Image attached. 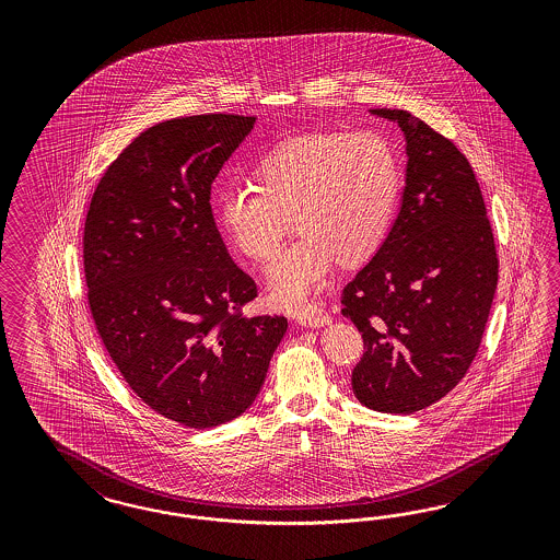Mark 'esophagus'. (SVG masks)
Here are the masks:
<instances>
[{
    "label": "esophagus",
    "instance_id": "34e87169",
    "mask_svg": "<svg viewBox=\"0 0 560 560\" xmlns=\"http://www.w3.org/2000/svg\"><path fill=\"white\" fill-rule=\"evenodd\" d=\"M295 323L307 326V328H320V326L330 324V316L323 312H314V310H302L295 314Z\"/></svg>",
    "mask_w": 560,
    "mask_h": 560
}]
</instances>
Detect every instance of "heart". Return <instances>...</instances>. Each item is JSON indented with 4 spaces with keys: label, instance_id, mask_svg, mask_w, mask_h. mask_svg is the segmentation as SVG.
<instances>
[{
    "label": "heart",
    "instance_id": "b5f03b06",
    "mask_svg": "<svg viewBox=\"0 0 560 560\" xmlns=\"http://www.w3.org/2000/svg\"><path fill=\"white\" fill-rule=\"evenodd\" d=\"M255 174L260 187H223L218 215L237 250L262 260L293 213L300 236L265 271L272 302L285 307L307 304L337 260L353 265L382 246L402 183L398 153L375 131L291 137L256 164Z\"/></svg>",
    "mask_w": 560,
    "mask_h": 560
}]
</instances>
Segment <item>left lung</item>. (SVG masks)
Listing matches in <instances>:
<instances>
[{
    "label": "left lung",
    "instance_id": "left-lung-1",
    "mask_svg": "<svg viewBox=\"0 0 560 560\" xmlns=\"http://www.w3.org/2000/svg\"><path fill=\"white\" fill-rule=\"evenodd\" d=\"M405 137L398 215L372 260L349 281L342 316L363 337L353 392L363 407L410 415L468 372L497 289L491 223L472 166L407 110L372 108Z\"/></svg>",
    "mask_w": 560,
    "mask_h": 560
}]
</instances>
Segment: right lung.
Here are the masks:
<instances>
[{
    "label": "right lung",
    "mask_w": 560,
    "mask_h": 560,
    "mask_svg": "<svg viewBox=\"0 0 560 560\" xmlns=\"http://www.w3.org/2000/svg\"><path fill=\"white\" fill-rule=\"evenodd\" d=\"M256 117L199 115L145 129L104 172L88 209V302L137 396L209 429L253 407L283 316H242L255 281L228 253L211 185Z\"/></svg>",
    "instance_id": "right-lung-1"
}]
</instances>
